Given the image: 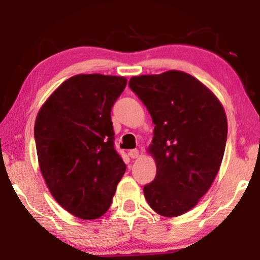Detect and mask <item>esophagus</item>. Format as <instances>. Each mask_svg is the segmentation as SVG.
Masks as SVG:
<instances>
[{
	"mask_svg": "<svg viewBox=\"0 0 260 260\" xmlns=\"http://www.w3.org/2000/svg\"><path fill=\"white\" fill-rule=\"evenodd\" d=\"M128 155H129L132 159H137V157L139 156V150L138 149H131V150L128 151Z\"/></svg>",
	"mask_w": 260,
	"mask_h": 260,
	"instance_id": "obj_1",
	"label": "esophagus"
}]
</instances>
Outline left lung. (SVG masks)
I'll return each mask as SVG.
<instances>
[{"mask_svg": "<svg viewBox=\"0 0 260 260\" xmlns=\"http://www.w3.org/2000/svg\"><path fill=\"white\" fill-rule=\"evenodd\" d=\"M128 85L155 124L148 153L156 176L144 186V197L155 213L180 216L198 204L219 172L228 138L225 110L210 89L182 71L132 77Z\"/></svg>", "mask_w": 260, "mask_h": 260, "instance_id": "left-lung-1", "label": "left lung"}]
</instances>
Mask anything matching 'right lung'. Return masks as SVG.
Wrapping results in <instances>:
<instances>
[{
  "mask_svg": "<svg viewBox=\"0 0 260 260\" xmlns=\"http://www.w3.org/2000/svg\"><path fill=\"white\" fill-rule=\"evenodd\" d=\"M124 77L77 74L44 103L35 120L39 166L55 201L83 220L111 205L126 164L113 148L111 109Z\"/></svg>",
  "mask_w": 260,
  "mask_h": 260,
  "instance_id": "right-lung-1",
  "label": "right lung"
}]
</instances>
